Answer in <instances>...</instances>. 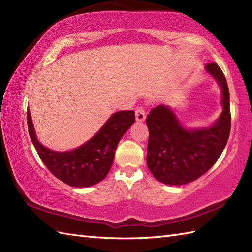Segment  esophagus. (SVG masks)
<instances>
[{
    "instance_id": "obj_1",
    "label": "esophagus",
    "mask_w": 252,
    "mask_h": 252,
    "mask_svg": "<svg viewBox=\"0 0 252 252\" xmlns=\"http://www.w3.org/2000/svg\"><path fill=\"white\" fill-rule=\"evenodd\" d=\"M135 117H136V121H138V122L144 121V120H145V118H146L145 110H144L142 107H140V108H137L135 110Z\"/></svg>"
}]
</instances>
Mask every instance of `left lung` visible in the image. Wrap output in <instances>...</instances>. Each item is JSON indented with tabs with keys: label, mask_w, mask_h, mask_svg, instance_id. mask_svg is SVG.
Masks as SVG:
<instances>
[{
	"label": "left lung",
	"mask_w": 252,
	"mask_h": 252,
	"mask_svg": "<svg viewBox=\"0 0 252 252\" xmlns=\"http://www.w3.org/2000/svg\"><path fill=\"white\" fill-rule=\"evenodd\" d=\"M206 71L222 90L223 110L211 126L185 129L168 106L159 105L146 118L149 137L147 167L161 183L183 185L200 178L221 156L231 131L229 91L225 76L216 63Z\"/></svg>",
	"instance_id": "1"
}]
</instances>
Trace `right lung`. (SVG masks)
I'll use <instances>...</instances> for the list:
<instances>
[{"mask_svg": "<svg viewBox=\"0 0 252 252\" xmlns=\"http://www.w3.org/2000/svg\"><path fill=\"white\" fill-rule=\"evenodd\" d=\"M27 121L31 141L46 168L63 183L88 187L99 183L108 174L118 143L135 122V114L133 110L115 112L91 140L69 152H55L42 145L35 135L29 109Z\"/></svg>", "mask_w": 252, "mask_h": 252, "instance_id": "right-lung-1", "label": "right lung"}]
</instances>
